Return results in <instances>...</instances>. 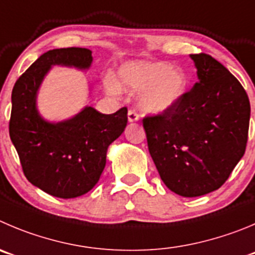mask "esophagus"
<instances>
[{
    "label": "esophagus",
    "mask_w": 255,
    "mask_h": 255,
    "mask_svg": "<svg viewBox=\"0 0 255 255\" xmlns=\"http://www.w3.org/2000/svg\"><path fill=\"white\" fill-rule=\"evenodd\" d=\"M138 120H139L138 113H137L134 109H129V111H128V121H129V122H137Z\"/></svg>",
    "instance_id": "1"
}]
</instances>
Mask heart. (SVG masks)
I'll return each mask as SVG.
<instances>
[{"label": "heart", "mask_w": 255, "mask_h": 255, "mask_svg": "<svg viewBox=\"0 0 255 255\" xmlns=\"http://www.w3.org/2000/svg\"><path fill=\"white\" fill-rule=\"evenodd\" d=\"M117 88L141 92L142 109L153 114L165 113L172 108L186 88L184 71L171 68L163 61H134L120 69L118 83H108V89L117 92Z\"/></svg>", "instance_id": "b5f03b06"}]
</instances>
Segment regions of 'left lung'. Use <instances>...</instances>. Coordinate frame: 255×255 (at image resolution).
Segmentation results:
<instances>
[{
    "instance_id": "1",
    "label": "left lung",
    "mask_w": 255,
    "mask_h": 255,
    "mask_svg": "<svg viewBox=\"0 0 255 255\" xmlns=\"http://www.w3.org/2000/svg\"><path fill=\"white\" fill-rule=\"evenodd\" d=\"M199 83L165 113L142 120L161 180L175 194L218 190L246 152L251 103L239 80L213 56L192 54Z\"/></svg>"
}]
</instances>
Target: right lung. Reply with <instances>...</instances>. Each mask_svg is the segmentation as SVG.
<instances>
[{"label":"right lung","mask_w":255,"mask_h":255,"mask_svg":"<svg viewBox=\"0 0 255 255\" xmlns=\"http://www.w3.org/2000/svg\"><path fill=\"white\" fill-rule=\"evenodd\" d=\"M92 51L64 47L44 52L15 83L9 137L23 175L46 194L60 199L82 196L95 186L106 166L107 149L125 130L127 108L102 114L87 107L69 121L49 123L39 116L36 93L51 65L88 69Z\"/></svg>","instance_id":"add662e5"}]
</instances>
